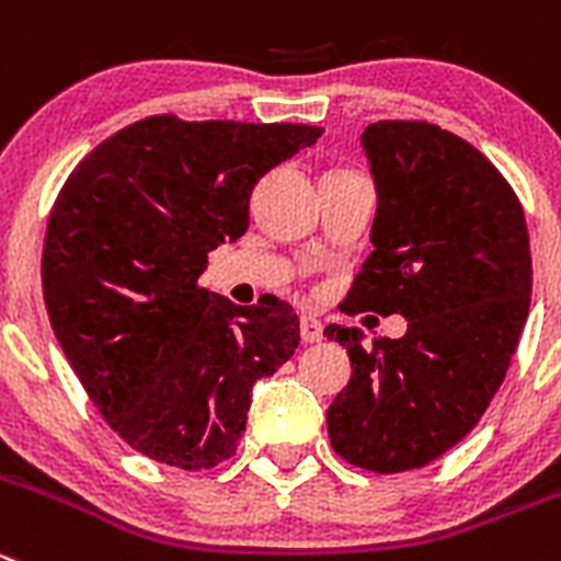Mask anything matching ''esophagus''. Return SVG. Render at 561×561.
Wrapping results in <instances>:
<instances>
[{"label": "esophagus", "mask_w": 561, "mask_h": 561, "mask_svg": "<svg viewBox=\"0 0 561 561\" xmlns=\"http://www.w3.org/2000/svg\"><path fill=\"white\" fill-rule=\"evenodd\" d=\"M301 340L305 343H321L323 340V323L318 318L305 316L301 318Z\"/></svg>", "instance_id": "esophagus-1"}]
</instances>
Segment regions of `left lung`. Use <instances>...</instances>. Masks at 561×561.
Instances as JSON below:
<instances>
[{"mask_svg": "<svg viewBox=\"0 0 561 561\" xmlns=\"http://www.w3.org/2000/svg\"><path fill=\"white\" fill-rule=\"evenodd\" d=\"M376 187L374 251L345 312L404 316L407 334L365 345L329 323L352 381L327 412L332 448L376 473L443 457L504 381L531 298V251L510 182L468 140L426 122L359 135Z\"/></svg>", "mask_w": 561, "mask_h": 561, "instance_id": "left-lung-1", "label": "left lung"}]
</instances>
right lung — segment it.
<instances>
[{
	"instance_id": "1",
	"label": "right lung",
	"mask_w": 561,
	"mask_h": 561,
	"mask_svg": "<svg viewBox=\"0 0 561 561\" xmlns=\"http://www.w3.org/2000/svg\"><path fill=\"white\" fill-rule=\"evenodd\" d=\"M321 135L151 115L62 185L44 240L46 310L91 401L135 451L182 470L232 457L256 379L298 348L290 305L238 307L198 276L209 251L245 234L256 182Z\"/></svg>"
}]
</instances>
